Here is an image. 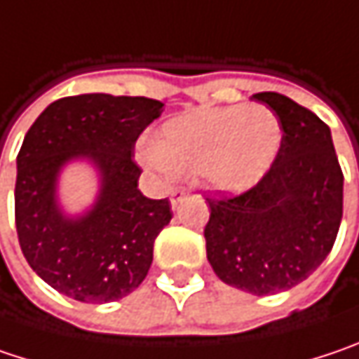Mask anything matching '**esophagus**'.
I'll return each instance as SVG.
<instances>
[{
    "mask_svg": "<svg viewBox=\"0 0 359 359\" xmlns=\"http://www.w3.org/2000/svg\"><path fill=\"white\" fill-rule=\"evenodd\" d=\"M187 195H189V191H187V189H182V187H177V189H172V193H170V203H172V209H177L180 201L184 199Z\"/></svg>",
    "mask_w": 359,
    "mask_h": 359,
    "instance_id": "obj_1",
    "label": "esophagus"
}]
</instances>
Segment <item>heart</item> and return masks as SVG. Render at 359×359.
<instances>
[{
    "label": "heart",
    "mask_w": 359,
    "mask_h": 359,
    "mask_svg": "<svg viewBox=\"0 0 359 359\" xmlns=\"http://www.w3.org/2000/svg\"><path fill=\"white\" fill-rule=\"evenodd\" d=\"M283 148V123L264 105H229L175 117L140 160L152 170L201 175L209 189L238 195L258 184Z\"/></svg>",
    "instance_id": "heart-1"
}]
</instances>
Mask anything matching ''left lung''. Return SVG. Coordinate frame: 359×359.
Segmentation results:
<instances>
[{
    "mask_svg": "<svg viewBox=\"0 0 359 359\" xmlns=\"http://www.w3.org/2000/svg\"><path fill=\"white\" fill-rule=\"evenodd\" d=\"M283 123V148L254 189L207 199V260L225 285L256 297L309 278L331 252L344 215V175L331 130L290 97L264 91Z\"/></svg>",
    "mask_w": 359,
    "mask_h": 359,
    "instance_id": "8db88e82",
    "label": "left lung"
}]
</instances>
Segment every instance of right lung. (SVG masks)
<instances>
[{"instance_id": "right-lung-1", "label": "right lung", "mask_w": 359, "mask_h": 359, "mask_svg": "<svg viewBox=\"0 0 359 359\" xmlns=\"http://www.w3.org/2000/svg\"><path fill=\"white\" fill-rule=\"evenodd\" d=\"M164 103L105 93L50 103L28 130L18 154L15 229L32 270L79 303L103 305L134 292L146 278L154 240L172 219L168 199L140 193L132 160L137 136ZM87 161L97 175V197L83 214L60 205V175Z\"/></svg>"}]
</instances>
